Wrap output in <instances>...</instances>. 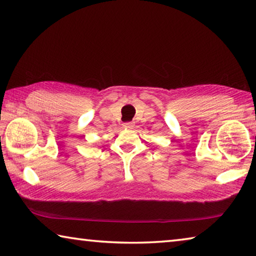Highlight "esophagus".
<instances>
[{
  "label": "esophagus",
  "instance_id": "esophagus-1",
  "mask_svg": "<svg viewBox=\"0 0 256 256\" xmlns=\"http://www.w3.org/2000/svg\"><path fill=\"white\" fill-rule=\"evenodd\" d=\"M133 123L132 122H126V123H124V128H133Z\"/></svg>",
  "mask_w": 256,
  "mask_h": 256
}]
</instances>
